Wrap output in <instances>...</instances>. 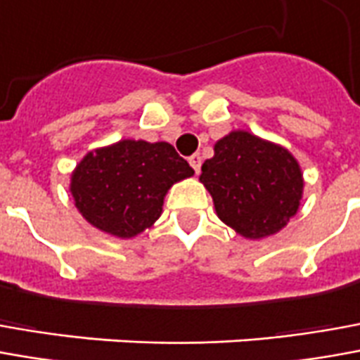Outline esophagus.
<instances>
[{"label": "esophagus", "mask_w": 360, "mask_h": 360, "mask_svg": "<svg viewBox=\"0 0 360 360\" xmlns=\"http://www.w3.org/2000/svg\"><path fill=\"white\" fill-rule=\"evenodd\" d=\"M188 160H190V166L194 168V172H195V174H198V172H200V166H202V156H200V155H192V156H190V158H188Z\"/></svg>", "instance_id": "esophagus-1"}]
</instances>
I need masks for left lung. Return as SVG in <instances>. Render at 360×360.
I'll return each instance as SVG.
<instances>
[{
  "instance_id": "1",
  "label": "left lung",
  "mask_w": 360,
  "mask_h": 360,
  "mask_svg": "<svg viewBox=\"0 0 360 360\" xmlns=\"http://www.w3.org/2000/svg\"><path fill=\"white\" fill-rule=\"evenodd\" d=\"M200 182L217 217L245 239L259 241L282 231L298 213L304 172L296 156L278 143L235 129L213 145Z\"/></svg>"
}]
</instances>
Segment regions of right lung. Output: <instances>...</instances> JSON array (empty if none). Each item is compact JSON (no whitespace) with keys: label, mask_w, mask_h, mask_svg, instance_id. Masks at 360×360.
Masks as SVG:
<instances>
[{"label":"right lung","mask_w":360,"mask_h":360,"mask_svg":"<svg viewBox=\"0 0 360 360\" xmlns=\"http://www.w3.org/2000/svg\"><path fill=\"white\" fill-rule=\"evenodd\" d=\"M194 176L166 141L121 139L86 153L70 174L74 205L91 227L133 239L162 215L168 190Z\"/></svg>","instance_id":"obj_1"}]
</instances>
